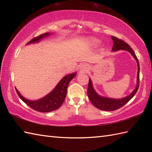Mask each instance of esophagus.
Returning a JSON list of instances; mask_svg holds the SVG:
<instances>
[{
	"mask_svg": "<svg viewBox=\"0 0 152 152\" xmlns=\"http://www.w3.org/2000/svg\"><path fill=\"white\" fill-rule=\"evenodd\" d=\"M89 69V66L88 64H81L80 65V70L82 71V72H85L86 71H88V69Z\"/></svg>",
	"mask_w": 152,
	"mask_h": 152,
	"instance_id": "1",
	"label": "esophagus"
}]
</instances>
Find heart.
Instances as JSON below:
<instances>
[{"label": "heart", "instance_id": "1", "mask_svg": "<svg viewBox=\"0 0 152 152\" xmlns=\"http://www.w3.org/2000/svg\"><path fill=\"white\" fill-rule=\"evenodd\" d=\"M86 43L89 44V46H95L98 44L99 40L94 37H88L85 39Z\"/></svg>", "mask_w": 152, "mask_h": 152}]
</instances>
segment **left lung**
Instances as JSON below:
<instances>
[{
  "mask_svg": "<svg viewBox=\"0 0 152 152\" xmlns=\"http://www.w3.org/2000/svg\"><path fill=\"white\" fill-rule=\"evenodd\" d=\"M112 39L114 42L112 51H117L119 50H124L129 52L132 56L134 57V59L136 60L138 66V71H137V86L136 88L133 90L130 95L125 96L122 99H113L109 97H105L99 95L96 92L94 88H93V83L91 78H89V84L88 88V97L91 102L92 104L94 105L96 108H97L101 110L104 111H114L115 110H118L119 108L122 107L125 105L126 103H127L133 97L134 95L138 91V87H139V73H140V66L138 60L136 56V55L134 53L133 49L130 47L129 45L125 42L124 41L118 39V38L115 37H112Z\"/></svg>",
  "mask_w": 152,
  "mask_h": 152,
  "instance_id": "8db88e82",
  "label": "left lung"
}]
</instances>
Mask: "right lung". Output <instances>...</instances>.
<instances>
[{
	"label": "right lung",
	"instance_id": "1",
	"mask_svg": "<svg viewBox=\"0 0 152 152\" xmlns=\"http://www.w3.org/2000/svg\"><path fill=\"white\" fill-rule=\"evenodd\" d=\"M51 34V33H50L41 34L39 37L34 38L28 42L27 45L38 43L42 39L50 36ZM76 74L77 73L76 72L72 74H66L60 80L59 82L57 83V86L55 87V88L50 93H48L46 96H44V97L38 100H35V101H31V100L25 99L23 96L21 95L18 90L15 88L16 92H17L19 98L25 104H27L34 110L40 112H49L56 110L63 104L66 95L67 88L69 83L71 81V80L74 78V77H75Z\"/></svg>",
	"mask_w": 152,
	"mask_h": 152
}]
</instances>
